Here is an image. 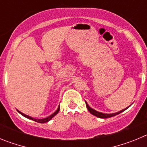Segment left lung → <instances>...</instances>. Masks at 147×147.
<instances>
[{"mask_svg":"<svg viewBox=\"0 0 147 147\" xmlns=\"http://www.w3.org/2000/svg\"><path fill=\"white\" fill-rule=\"evenodd\" d=\"M85 104H86V106H87V107H88V110H89V112L90 113L93 114V115H95V116H96V117L101 118V119H107V118H110V117H113V116H115V115L121 113H122L123 111H124V110L127 109V108L124 109V110H121V111H119V112L115 113L107 114V113H103L98 112V111H96V110H93V108H91L90 107H89V105H88V103H87L86 102H85Z\"/></svg>","mask_w":147,"mask_h":147,"instance_id":"left-lung-1","label":"left lung"}]
</instances>
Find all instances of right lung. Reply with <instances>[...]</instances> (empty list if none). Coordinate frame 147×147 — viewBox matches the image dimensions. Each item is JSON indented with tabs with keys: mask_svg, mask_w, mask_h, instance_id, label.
I'll return each mask as SVG.
<instances>
[{
	"mask_svg": "<svg viewBox=\"0 0 147 147\" xmlns=\"http://www.w3.org/2000/svg\"><path fill=\"white\" fill-rule=\"evenodd\" d=\"M59 107H58V108H57V110H56V111L54 113L51 114V115H49V117L45 118V119H34V118L31 117V116H29V115H26V114L23 113H21V112H20V111H18V112L20 113L22 115H23L24 117L27 118V119H31V120H33V121H36V122H38V123H46V122L49 121H50L51 119H52V118L54 117V115H57V114L58 113H59Z\"/></svg>",
	"mask_w": 147,
	"mask_h": 147,
	"instance_id": "right-lung-1",
	"label": "right lung"
}]
</instances>
